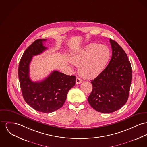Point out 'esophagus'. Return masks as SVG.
<instances>
[{"label": "esophagus", "mask_w": 147, "mask_h": 147, "mask_svg": "<svg viewBox=\"0 0 147 147\" xmlns=\"http://www.w3.org/2000/svg\"><path fill=\"white\" fill-rule=\"evenodd\" d=\"M82 82V80L81 78H79L78 77L76 78V84H81Z\"/></svg>", "instance_id": "obj_1"}]
</instances>
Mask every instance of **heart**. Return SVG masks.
<instances>
[{
	"label": "heart",
	"mask_w": 147,
	"mask_h": 147,
	"mask_svg": "<svg viewBox=\"0 0 147 147\" xmlns=\"http://www.w3.org/2000/svg\"><path fill=\"white\" fill-rule=\"evenodd\" d=\"M110 49L105 45L91 43L73 51L70 61L78 65L81 76L86 78H94L98 76L105 68L110 57Z\"/></svg>",
	"instance_id": "1"
}]
</instances>
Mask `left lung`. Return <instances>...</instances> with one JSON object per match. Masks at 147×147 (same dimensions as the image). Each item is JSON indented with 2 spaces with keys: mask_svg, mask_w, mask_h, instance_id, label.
<instances>
[{
  "mask_svg": "<svg viewBox=\"0 0 147 147\" xmlns=\"http://www.w3.org/2000/svg\"><path fill=\"white\" fill-rule=\"evenodd\" d=\"M112 57L107 67L91 80L92 90L88 103L102 113H113L127 101L132 80V69L127 55L115 41L110 39Z\"/></svg>",
  "mask_w": 147,
  "mask_h": 147,
  "instance_id": "obj_1",
  "label": "left lung"
}]
</instances>
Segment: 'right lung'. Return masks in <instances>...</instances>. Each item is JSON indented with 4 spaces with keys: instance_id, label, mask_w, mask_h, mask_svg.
<instances>
[{
    "instance_id": "1",
    "label": "right lung",
    "mask_w": 147,
    "mask_h": 147,
    "mask_svg": "<svg viewBox=\"0 0 147 147\" xmlns=\"http://www.w3.org/2000/svg\"><path fill=\"white\" fill-rule=\"evenodd\" d=\"M46 39H38L26 49L20 60L18 76L23 97L32 108L42 113H52L61 108L69 90L75 85L76 77L53 71L39 82L30 77V64L33 56L47 49L43 45Z\"/></svg>"
}]
</instances>
